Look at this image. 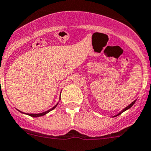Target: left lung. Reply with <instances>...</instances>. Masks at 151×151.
<instances>
[{
	"label": "left lung",
	"instance_id": "1",
	"mask_svg": "<svg viewBox=\"0 0 151 151\" xmlns=\"http://www.w3.org/2000/svg\"><path fill=\"white\" fill-rule=\"evenodd\" d=\"M136 100H137V99H136ZM136 100H134V102H131V104H130V105H128V106H127V107H125V108H124V109H123V110H122V111H120V112H119V114H116V115H115V116H113V117H116V116H119V115H120V114H122V113H123V112H124V111H127V110H128V109H129V108H131V107H132V106H133V105H134V103H135Z\"/></svg>",
	"mask_w": 151,
	"mask_h": 151
}]
</instances>
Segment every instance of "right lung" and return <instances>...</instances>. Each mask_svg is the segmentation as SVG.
I'll return each mask as SVG.
<instances>
[{
	"instance_id": "right-lung-1",
	"label": "right lung",
	"mask_w": 151,
	"mask_h": 151,
	"mask_svg": "<svg viewBox=\"0 0 151 151\" xmlns=\"http://www.w3.org/2000/svg\"><path fill=\"white\" fill-rule=\"evenodd\" d=\"M58 103H59V102H58V103H57L56 105H55V106L53 107V108H51V109H49V110H48V111H45V112L40 113V114H28V115H29V116H32V117H40V116H44V115H46V114H48V113H49V112H50L51 111H52V110L55 109V108H56L57 106H58ZM18 111H19V110H18ZM20 111V112H21V111ZM21 113H23V114H25V113H23V112H21Z\"/></svg>"
}]
</instances>
